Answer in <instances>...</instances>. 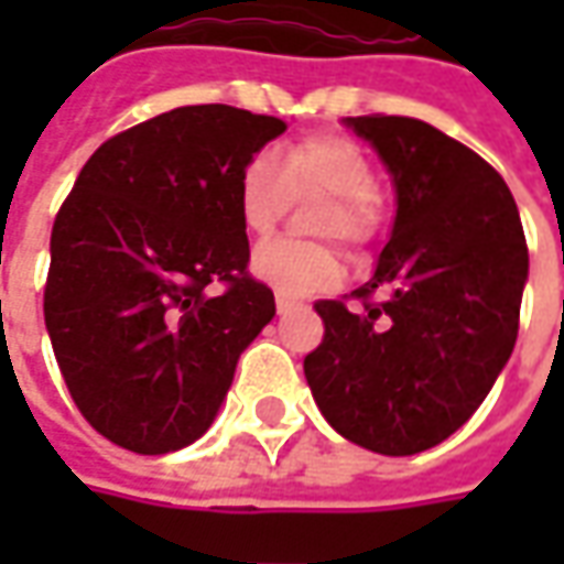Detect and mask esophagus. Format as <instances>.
I'll return each instance as SVG.
<instances>
[{
	"label": "esophagus",
	"mask_w": 564,
	"mask_h": 564,
	"mask_svg": "<svg viewBox=\"0 0 564 564\" xmlns=\"http://www.w3.org/2000/svg\"><path fill=\"white\" fill-rule=\"evenodd\" d=\"M275 311H279V314H292L294 301H289V297H282V294H279V297H275Z\"/></svg>",
	"instance_id": "34e87169"
}]
</instances>
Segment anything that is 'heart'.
Instances as JSON below:
<instances>
[{
	"label": "heart",
	"mask_w": 564,
	"mask_h": 564,
	"mask_svg": "<svg viewBox=\"0 0 564 564\" xmlns=\"http://www.w3.org/2000/svg\"><path fill=\"white\" fill-rule=\"evenodd\" d=\"M377 172L364 147L345 134L319 131L285 143L275 160L250 156L238 172L235 200L238 219L250 235H270L289 213L292 197L323 194L314 219L316 235L364 248L379 228V200L373 194ZM253 275L282 297H311L336 285L341 260L329 245H304L292 238L263 241L250 257Z\"/></svg>",
	"instance_id": "heart-1"
}]
</instances>
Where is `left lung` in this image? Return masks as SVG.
Returning <instances> with one entry per match:
<instances>
[{
	"label": "left lung",
	"instance_id": "1",
	"mask_svg": "<svg viewBox=\"0 0 564 564\" xmlns=\"http://www.w3.org/2000/svg\"><path fill=\"white\" fill-rule=\"evenodd\" d=\"M345 124L392 175L395 223L360 311L319 301L326 336L304 358L316 408L345 440L417 455L448 440L509 364L528 245L502 175L440 128L404 116ZM387 292L373 305L369 294Z\"/></svg>",
	"mask_w": 564,
	"mask_h": 564
}]
</instances>
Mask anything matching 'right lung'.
I'll return each mask as SVG.
<instances>
[{
    "label": "right lung",
    "mask_w": 564,
    "mask_h": 564,
    "mask_svg": "<svg viewBox=\"0 0 564 564\" xmlns=\"http://www.w3.org/2000/svg\"><path fill=\"white\" fill-rule=\"evenodd\" d=\"M282 131L223 102L172 109L102 143L58 209L46 333L77 411L121 448L165 455L200 440L275 316L248 275L235 185Z\"/></svg>",
    "instance_id": "1"
}]
</instances>
